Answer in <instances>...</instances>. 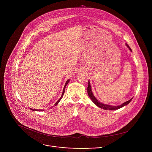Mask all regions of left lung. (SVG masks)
<instances>
[{
  "label": "left lung",
  "mask_w": 152,
  "mask_h": 152,
  "mask_svg": "<svg viewBox=\"0 0 152 152\" xmlns=\"http://www.w3.org/2000/svg\"><path fill=\"white\" fill-rule=\"evenodd\" d=\"M126 45H127V47L129 48V49L132 51V50H131L130 47L127 44H126ZM87 92H88V94L89 98H91V99L92 100V101L97 107H98L100 108L104 109H105V110H116V109H118L121 108H122L123 107L127 105L130 102V101H132V99H133V98H131L130 100H129V101L123 103L122 105H118V106H112V105H107V104H102V103L100 102L99 101H98V100L94 95V94H93V93L92 92V89H91V84H90L89 81H88V88H87Z\"/></svg>",
  "instance_id": "8db88e82"
}]
</instances>
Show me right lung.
Segmentation results:
<instances>
[{
    "mask_svg": "<svg viewBox=\"0 0 152 152\" xmlns=\"http://www.w3.org/2000/svg\"><path fill=\"white\" fill-rule=\"evenodd\" d=\"M69 80H68L66 81V83H65V86H64V88H63V93H62V95H61V97H60V98L58 99V101L54 105V106H53V107H54V106H56L58 104V102L60 101V100L61 99V98H63V95H64V92H65V88L66 86V85L68 84V83H69ZM31 110H34V111H37V110H38V111H43L44 110H43V109H33L30 108Z\"/></svg>",
    "mask_w": 152,
    "mask_h": 152,
    "instance_id": "1",
    "label": "right lung"
}]
</instances>
